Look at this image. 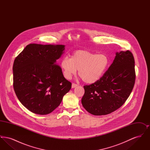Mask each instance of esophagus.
Returning a JSON list of instances; mask_svg holds the SVG:
<instances>
[{"label":"esophagus","mask_w":150,"mask_h":150,"mask_svg":"<svg viewBox=\"0 0 150 150\" xmlns=\"http://www.w3.org/2000/svg\"><path fill=\"white\" fill-rule=\"evenodd\" d=\"M78 84H75V83H72V88H75V87H76V86H78Z\"/></svg>","instance_id":"1"}]
</instances>
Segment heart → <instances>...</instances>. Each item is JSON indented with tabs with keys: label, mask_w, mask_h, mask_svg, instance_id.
Returning a JSON list of instances; mask_svg holds the SVG:
<instances>
[{
	"label": "heart",
	"mask_w": 150,
	"mask_h": 150,
	"mask_svg": "<svg viewBox=\"0 0 150 150\" xmlns=\"http://www.w3.org/2000/svg\"><path fill=\"white\" fill-rule=\"evenodd\" d=\"M110 64V59L105 54H97L88 50L75 52L70 58L64 57L61 62L64 76L70 79L79 70V76L88 84L100 80Z\"/></svg>",
	"instance_id": "obj_1"
}]
</instances>
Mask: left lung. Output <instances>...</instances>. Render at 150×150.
Masks as SVG:
<instances>
[{
    "mask_svg": "<svg viewBox=\"0 0 150 150\" xmlns=\"http://www.w3.org/2000/svg\"><path fill=\"white\" fill-rule=\"evenodd\" d=\"M134 63L130 51L117 52L102 78L84 86L85 93L81 103L88 112L98 116L109 114L125 102L135 83Z\"/></svg>",
    "mask_w": 150,
    "mask_h": 150,
    "instance_id": "left-lung-1",
    "label": "left lung"
}]
</instances>
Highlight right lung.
<instances>
[{"instance_id":"obj_1","label":"right lung","mask_w":150,"mask_h":150,"mask_svg":"<svg viewBox=\"0 0 150 150\" xmlns=\"http://www.w3.org/2000/svg\"><path fill=\"white\" fill-rule=\"evenodd\" d=\"M64 45L30 44L15 58L13 88L22 104L39 115L52 112L71 88L56 60L64 53Z\"/></svg>"}]
</instances>
